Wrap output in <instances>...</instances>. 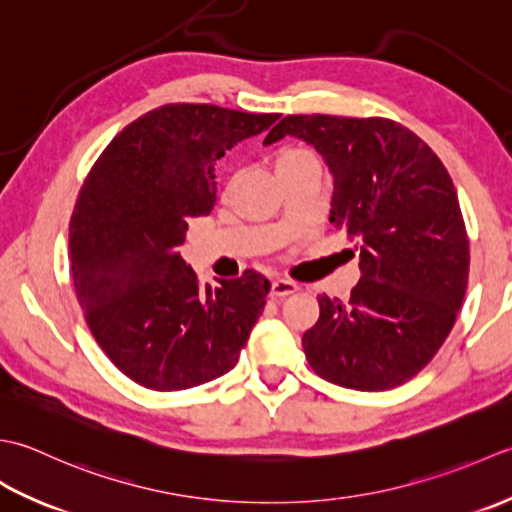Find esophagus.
Segmentation results:
<instances>
[{"label": "esophagus", "mask_w": 512, "mask_h": 512, "mask_svg": "<svg viewBox=\"0 0 512 512\" xmlns=\"http://www.w3.org/2000/svg\"><path fill=\"white\" fill-rule=\"evenodd\" d=\"M300 287L294 283V280H287V278H278L271 283V296L274 298H285L289 294H296Z\"/></svg>", "instance_id": "esophagus-1"}]
</instances>
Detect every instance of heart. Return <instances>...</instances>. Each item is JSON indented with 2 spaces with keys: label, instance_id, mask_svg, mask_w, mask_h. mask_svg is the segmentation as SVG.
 <instances>
[{
  "label": "heart",
  "instance_id": "b5f03b06",
  "mask_svg": "<svg viewBox=\"0 0 512 512\" xmlns=\"http://www.w3.org/2000/svg\"><path fill=\"white\" fill-rule=\"evenodd\" d=\"M305 156H311V154L302 152V150H283V152H280V156H278V168H280V165H287V163H294V161L305 159Z\"/></svg>",
  "mask_w": 512,
  "mask_h": 512
}]
</instances>
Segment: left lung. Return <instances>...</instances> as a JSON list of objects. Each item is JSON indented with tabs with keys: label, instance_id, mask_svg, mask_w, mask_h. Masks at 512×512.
<instances>
[{
	"label": "left lung",
	"instance_id": "obj_1",
	"mask_svg": "<svg viewBox=\"0 0 512 512\" xmlns=\"http://www.w3.org/2000/svg\"><path fill=\"white\" fill-rule=\"evenodd\" d=\"M285 137L325 159L329 221L360 252L351 298L318 296L305 356L340 387H400L433 360L466 294L471 256L451 176L429 145L389 119L291 114L265 145Z\"/></svg>",
	"mask_w": 512,
	"mask_h": 512
}]
</instances>
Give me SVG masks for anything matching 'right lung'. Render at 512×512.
<instances>
[{
    "mask_svg": "<svg viewBox=\"0 0 512 512\" xmlns=\"http://www.w3.org/2000/svg\"><path fill=\"white\" fill-rule=\"evenodd\" d=\"M280 114L168 103L101 152L70 218L81 309L114 367L141 387L183 391L232 371L265 309L269 280L198 285L179 254L187 221L214 210V165Z\"/></svg>",
    "mask_w": 512,
    "mask_h": 512,
    "instance_id": "add662e5",
    "label": "right lung"
}]
</instances>
